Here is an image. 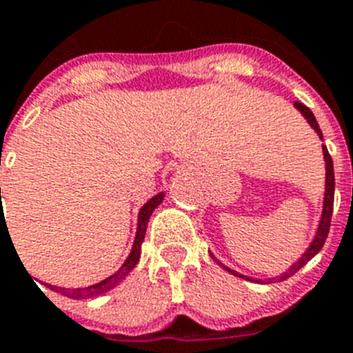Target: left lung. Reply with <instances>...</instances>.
I'll use <instances>...</instances> for the list:
<instances>
[{
    "instance_id": "8db88e82",
    "label": "left lung",
    "mask_w": 353,
    "mask_h": 353,
    "mask_svg": "<svg viewBox=\"0 0 353 353\" xmlns=\"http://www.w3.org/2000/svg\"><path fill=\"white\" fill-rule=\"evenodd\" d=\"M294 108L298 109L301 114H303V118L307 120V123L312 127L314 131L318 132L319 140H323V132H321V129H319L318 121H316V117L312 114V111H310L307 105H303L301 102H294ZM323 159H325V170H327V174H325V197H323V212H321V217H319L318 230H316V235H314V239H312V242L309 244V248L305 250V253L301 254L300 259L292 263L291 268H289V271H285L283 274H280V276H276V278H269V280H254V278L245 276V274L236 272L235 269L224 265L221 260H217L215 256H213V253H210V256H212V259L215 260V262H217L222 269H226L228 272H232V274H235V276L244 278V280H250V282H265V283L282 282V280H287V278L292 276L294 272L300 271L305 263L309 262L310 259H314V256H316V254L321 251L323 244H325V241H327L328 230H330V219H332V210H334V186H336V179H334L332 158H330V154H328V150H327V147H325V145H323Z\"/></svg>"
}]
</instances>
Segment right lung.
Listing matches in <instances>:
<instances>
[{"label":"right lung","instance_id":"add662e5","mask_svg":"<svg viewBox=\"0 0 353 353\" xmlns=\"http://www.w3.org/2000/svg\"><path fill=\"white\" fill-rule=\"evenodd\" d=\"M1 192V188H0ZM165 199V194L159 192L149 199L147 203L141 206L140 213H138V228H136V236H134V242H132V250L129 253V256L125 259V262L121 263V268L118 269L117 272H112L111 276H108L105 280L102 282L94 283V285L90 287H79V289H66V287H57V285H50L52 291H57L61 294L68 296V298H73V300H85V298H97V296L103 294V292L111 291L112 287H117L118 283L123 280V278L129 274V272L134 269V265L138 263L140 260V254H141V242L145 239V232H147V224H149V219L152 215V212L158 208L159 204L163 203Z\"/></svg>","mask_w":353,"mask_h":353}]
</instances>
